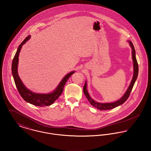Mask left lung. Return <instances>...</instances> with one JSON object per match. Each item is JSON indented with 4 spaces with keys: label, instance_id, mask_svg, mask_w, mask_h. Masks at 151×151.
<instances>
[{
    "label": "left lung",
    "instance_id": "1",
    "mask_svg": "<svg viewBox=\"0 0 151 151\" xmlns=\"http://www.w3.org/2000/svg\"><path fill=\"white\" fill-rule=\"evenodd\" d=\"M129 42L130 46L132 47V58H133V65H134V75H133L132 81L131 82V83L130 84L128 89L127 90V91L125 93V94H124V96L120 100H119L116 102H112V103H99V102H96L95 101L91 99V97H90V96H89V94L87 92V88H86V86H87L86 82H85L83 87V92L86 97H87V100L90 102V103L93 106L97 108V109H99L100 110H109V109H113V108L116 107L117 106H119V105L123 104L128 99V98L130 96V93L132 90V88L134 86L135 82V81L137 78V76H138V63H137V61L136 57H135V51L134 49L133 44L131 41H129Z\"/></svg>",
    "mask_w": 151,
    "mask_h": 151
}]
</instances>
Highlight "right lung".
Listing matches in <instances>:
<instances>
[{"instance_id": "obj_1", "label": "right lung", "mask_w": 151, "mask_h": 151, "mask_svg": "<svg viewBox=\"0 0 151 151\" xmlns=\"http://www.w3.org/2000/svg\"><path fill=\"white\" fill-rule=\"evenodd\" d=\"M31 37L30 35H28L23 42L19 45L17 49V52L14 57L13 62H12V74L13 76V78L14 80V82L17 87V90L22 97V98L28 102L39 106H49L53 104V102L58 99L60 95L62 94L64 87L67 83L68 80L70 78V76L75 72L74 71L70 72L67 74L62 80V81L59 84L58 86L55 90L54 91L50 94H37L32 92L27 88L25 87L24 84L22 83L21 80L18 76L17 72V66L18 63V56L19 53L21 49L22 46Z\"/></svg>"}]
</instances>
